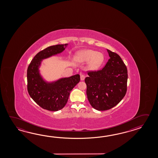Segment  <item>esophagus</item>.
<instances>
[{
	"mask_svg": "<svg viewBox=\"0 0 158 158\" xmlns=\"http://www.w3.org/2000/svg\"><path fill=\"white\" fill-rule=\"evenodd\" d=\"M85 76L83 75V74H81L80 76V79L81 80L83 81L85 80Z\"/></svg>",
	"mask_w": 158,
	"mask_h": 158,
	"instance_id": "esophagus-1",
	"label": "esophagus"
}]
</instances>
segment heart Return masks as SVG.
<instances>
[{
	"mask_svg": "<svg viewBox=\"0 0 158 158\" xmlns=\"http://www.w3.org/2000/svg\"><path fill=\"white\" fill-rule=\"evenodd\" d=\"M78 60L88 62V68L91 71H97L103 64L104 60L103 54L96 51L86 50L80 52L78 55Z\"/></svg>",
	"mask_w": 158,
	"mask_h": 158,
	"instance_id": "1",
	"label": "heart"
}]
</instances>
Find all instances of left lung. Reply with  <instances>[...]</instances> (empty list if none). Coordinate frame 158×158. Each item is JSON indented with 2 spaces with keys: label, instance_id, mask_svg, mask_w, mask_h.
I'll return each instance as SVG.
<instances>
[{
  "label": "left lung",
  "instance_id": "obj_1",
  "mask_svg": "<svg viewBox=\"0 0 158 158\" xmlns=\"http://www.w3.org/2000/svg\"><path fill=\"white\" fill-rule=\"evenodd\" d=\"M110 59L99 71L88 72L85 79L87 99L93 107L106 111L116 106L127 90L128 71L120 56L109 50Z\"/></svg>",
  "mask_w": 158,
  "mask_h": 158
}]
</instances>
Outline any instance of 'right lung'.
<instances>
[{"label": "right lung", "instance_id": "1", "mask_svg": "<svg viewBox=\"0 0 158 158\" xmlns=\"http://www.w3.org/2000/svg\"><path fill=\"white\" fill-rule=\"evenodd\" d=\"M68 44L51 46L39 52L34 57L27 70V91L30 97L40 107L57 111L67 103L71 90L80 82L79 74L47 82L41 76L40 67L45 59L62 52Z\"/></svg>", "mask_w": 158, "mask_h": 158}]
</instances>
